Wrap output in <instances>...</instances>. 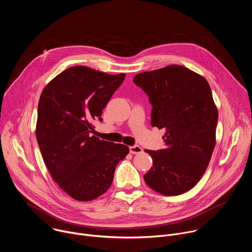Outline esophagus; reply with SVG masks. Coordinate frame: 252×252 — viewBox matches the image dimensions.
<instances>
[{"mask_svg":"<svg viewBox=\"0 0 252 252\" xmlns=\"http://www.w3.org/2000/svg\"><path fill=\"white\" fill-rule=\"evenodd\" d=\"M129 153L132 155L140 154V153H142V149L139 146H131V147H129Z\"/></svg>","mask_w":252,"mask_h":252,"instance_id":"34e87169","label":"esophagus"}]
</instances>
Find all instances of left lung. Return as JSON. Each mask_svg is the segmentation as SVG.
Wrapping results in <instances>:
<instances>
[{
    "label": "left lung",
    "instance_id": "left-lung-1",
    "mask_svg": "<svg viewBox=\"0 0 252 252\" xmlns=\"http://www.w3.org/2000/svg\"><path fill=\"white\" fill-rule=\"evenodd\" d=\"M133 83L153 105L151 124L163 128L164 149L146 150L153 166L146 184L164 195L192 189L203 175L214 146L219 113L206 80L182 65L143 71Z\"/></svg>",
    "mask_w": 252,
    "mask_h": 252
}]
</instances>
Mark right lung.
<instances>
[{"label":"right lung","mask_w":252,"mask_h":252,"mask_svg":"<svg viewBox=\"0 0 252 252\" xmlns=\"http://www.w3.org/2000/svg\"><path fill=\"white\" fill-rule=\"evenodd\" d=\"M126 78L84 65L71 66L44 89L35 135L44 161L60 188L80 201L93 200L110 189L119 161L128 154L120 143L92 135L93 122Z\"/></svg>","instance_id":"add662e5"}]
</instances>
